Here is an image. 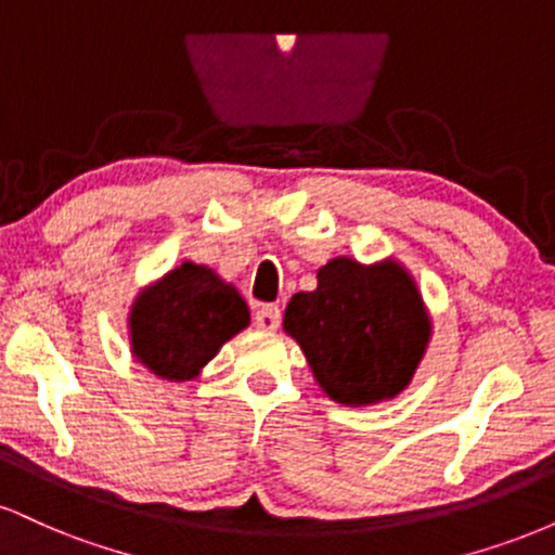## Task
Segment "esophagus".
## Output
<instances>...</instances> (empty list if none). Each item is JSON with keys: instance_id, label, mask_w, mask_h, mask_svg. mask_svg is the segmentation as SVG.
Segmentation results:
<instances>
[{"instance_id": "obj_1", "label": "esophagus", "mask_w": 555, "mask_h": 555, "mask_svg": "<svg viewBox=\"0 0 555 555\" xmlns=\"http://www.w3.org/2000/svg\"><path fill=\"white\" fill-rule=\"evenodd\" d=\"M253 321H256L258 328L276 331L279 323H282V310H279V305H260Z\"/></svg>"}]
</instances>
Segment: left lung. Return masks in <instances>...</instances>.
<instances>
[{
  "mask_svg": "<svg viewBox=\"0 0 555 555\" xmlns=\"http://www.w3.org/2000/svg\"><path fill=\"white\" fill-rule=\"evenodd\" d=\"M323 391L339 404L391 399L412 380L430 339L417 286L401 266L334 258L318 289L297 292L284 313Z\"/></svg>",
  "mask_w": 555,
  "mask_h": 555,
  "instance_id": "1",
  "label": "left lung"
}]
</instances>
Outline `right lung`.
<instances>
[{
  "instance_id": "right-lung-1",
  "label": "right lung",
  "mask_w": 555,
  "mask_h": 555,
  "mask_svg": "<svg viewBox=\"0 0 555 555\" xmlns=\"http://www.w3.org/2000/svg\"><path fill=\"white\" fill-rule=\"evenodd\" d=\"M130 323L138 360L162 378L184 380L250 323V313L211 269L182 263L138 297Z\"/></svg>"
}]
</instances>
